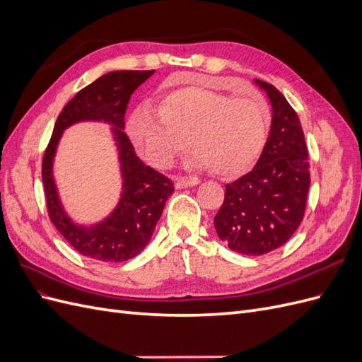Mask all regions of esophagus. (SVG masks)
Returning <instances> with one entry per match:
<instances>
[{"label":"esophagus","mask_w":362,"mask_h":362,"mask_svg":"<svg viewBox=\"0 0 362 362\" xmlns=\"http://www.w3.org/2000/svg\"><path fill=\"white\" fill-rule=\"evenodd\" d=\"M199 184V178L196 177H178L175 180V187L177 189H185V187H193V185Z\"/></svg>","instance_id":"obj_1"}]
</instances>
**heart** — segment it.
Returning a JSON list of instances; mask_svg holds the SVG:
<instances>
[{
  "label": "heart",
  "mask_w": 362,
  "mask_h": 362,
  "mask_svg": "<svg viewBox=\"0 0 362 362\" xmlns=\"http://www.w3.org/2000/svg\"><path fill=\"white\" fill-rule=\"evenodd\" d=\"M272 125L267 103L259 96L221 93L182 87L154 108H141L129 119L128 133L152 166L168 168L187 148L194 164L221 177L249 170L264 151Z\"/></svg>",
  "instance_id": "obj_1"
}]
</instances>
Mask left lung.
<instances>
[{
    "label": "left lung",
    "mask_w": 362,
    "mask_h": 362,
    "mask_svg": "<svg viewBox=\"0 0 362 362\" xmlns=\"http://www.w3.org/2000/svg\"><path fill=\"white\" fill-rule=\"evenodd\" d=\"M272 104L267 145L255 168L233 184L214 217L218 238L237 254L258 257L286 245L299 228L310 190L308 148L294 108L266 81Z\"/></svg>",
    "instance_id": "left-lung-1"
}]
</instances>
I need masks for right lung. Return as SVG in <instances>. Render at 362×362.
Instances as JSON below:
<instances>
[{
	"label": "right lung",
	"mask_w": 362,
	"mask_h": 362,
	"mask_svg": "<svg viewBox=\"0 0 362 362\" xmlns=\"http://www.w3.org/2000/svg\"><path fill=\"white\" fill-rule=\"evenodd\" d=\"M154 71H113L86 86L63 107L42 161V181L51 222L81 255L104 262L134 258L146 247L173 193V182L141 161L125 134V112L131 95ZM81 119L113 124L123 172V196L114 213L100 224L80 227L64 213L52 178V161L62 131Z\"/></svg>",
	"instance_id": "1"
}]
</instances>
